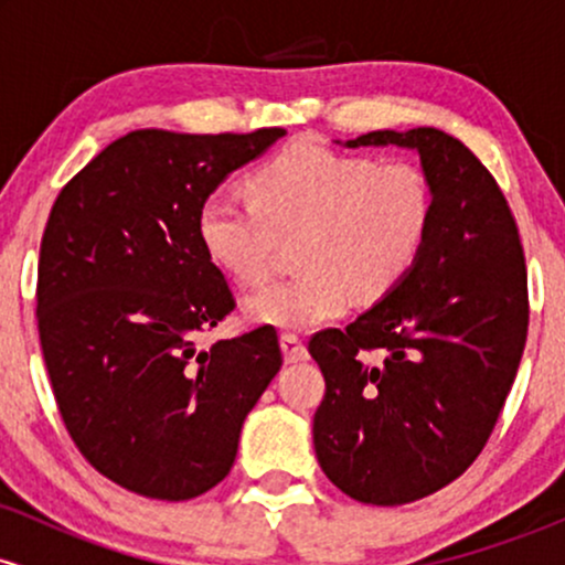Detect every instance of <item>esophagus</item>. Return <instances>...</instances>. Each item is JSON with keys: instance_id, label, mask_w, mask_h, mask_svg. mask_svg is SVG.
Wrapping results in <instances>:
<instances>
[{"instance_id": "esophagus-1", "label": "esophagus", "mask_w": 565, "mask_h": 565, "mask_svg": "<svg viewBox=\"0 0 565 565\" xmlns=\"http://www.w3.org/2000/svg\"><path fill=\"white\" fill-rule=\"evenodd\" d=\"M281 353L287 364H297V361L308 359V348L302 345V340L297 334H281Z\"/></svg>"}]
</instances>
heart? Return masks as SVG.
<instances>
[{
  "label": "heart",
  "mask_w": 565,
  "mask_h": 565,
  "mask_svg": "<svg viewBox=\"0 0 565 565\" xmlns=\"http://www.w3.org/2000/svg\"><path fill=\"white\" fill-rule=\"evenodd\" d=\"M249 201L212 193L196 212L206 260L236 284L263 281L278 242H297L302 274L244 300L246 321L310 332L340 319L353 297L380 300L412 274L430 236L436 196L412 161L348 157L291 142L252 172Z\"/></svg>",
  "instance_id": "b5f03b06"
}]
</instances>
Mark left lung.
Returning <instances> with one entry per match:
<instances>
[{
    "label": "left lung",
    "instance_id": "1",
    "mask_svg": "<svg viewBox=\"0 0 565 565\" xmlns=\"http://www.w3.org/2000/svg\"><path fill=\"white\" fill-rule=\"evenodd\" d=\"M340 146L414 151L436 196L412 274L308 345L327 380L321 470L348 497L393 508L462 476L494 430L526 345V263L497 180L457 138L377 129Z\"/></svg>",
    "mask_w": 565,
    "mask_h": 565
}]
</instances>
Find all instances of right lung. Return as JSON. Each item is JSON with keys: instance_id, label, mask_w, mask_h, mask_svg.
<instances>
[{"instance_id": "obj_1", "label": "right lung", "mask_w": 565, "mask_h": 565, "mask_svg": "<svg viewBox=\"0 0 565 565\" xmlns=\"http://www.w3.org/2000/svg\"><path fill=\"white\" fill-rule=\"evenodd\" d=\"M284 129H135L63 188L39 252L42 355L71 438L127 491L183 502L228 476L281 369L276 329L199 348L233 310L196 236L201 201Z\"/></svg>"}]
</instances>
